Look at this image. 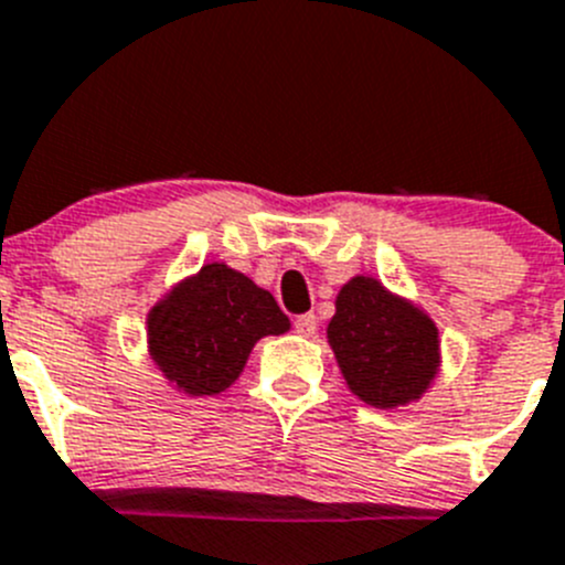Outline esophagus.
I'll use <instances>...</instances> for the list:
<instances>
[{
  "label": "esophagus",
  "mask_w": 565,
  "mask_h": 565,
  "mask_svg": "<svg viewBox=\"0 0 565 565\" xmlns=\"http://www.w3.org/2000/svg\"><path fill=\"white\" fill-rule=\"evenodd\" d=\"M295 331L300 337H315L318 334V318L315 315H300V318H295Z\"/></svg>",
  "instance_id": "34e87169"
}]
</instances>
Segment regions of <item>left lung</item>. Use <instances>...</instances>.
I'll return each instance as SVG.
<instances>
[{"instance_id": "1", "label": "left lung", "mask_w": 565, "mask_h": 565, "mask_svg": "<svg viewBox=\"0 0 565 565\" xmlns=\"http://www.w3.org/2000/svg\"><path fill=\"white\" fill-rule=\"evenodd\" d=\"M326 337L348 390L371 407H407L440 373L435 320L373 276L342 284Z\"/></svg>"}]
</instances>
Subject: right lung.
Segmentation results:
<instances>
[{"instance_id": "right-lung-1", "label": "right lung", "mask_w": 565, "mask_h": 565, "mask_svg": "<svg viewBox=\"0 0 565 565\" xmlns=\"http://www.w3.org/2000/svg\"><path fill=\"white\" fill-rule=\"evenodd\" d=\"M284 331L289 318L267 289L209 262L147 312V351L178 393L217 395L239 379L262 337Z\"/></svg>"}]
</instances>
